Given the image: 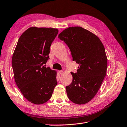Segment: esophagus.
<instances>
[{
	"mask_svg": "<svg viewBox=\"0 0 127 127\" xmlns=\"http://www.w3.org/2000/svg\"><path fill=\"white\" fill-rule=\"evenodd\" d=\"M59 73L60 75H63V71L60 70V71H59Z\"/></svg>",
	"mask_w": 127,
	"mask_h": 127,
	"instance_id": "obj_1",
	"label": "esophagus"
}]
</instances>
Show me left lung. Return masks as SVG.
<instances>
[{
  "label": "left lung",
  "instance_id": "obj_1",
  "mask_svg": "<svg viewBox=\"0 0 127 127\" xmlns=\"http://www.w3.org/2000/svg\"><path fill=\"white\" fill-rule=\"evenodd\" d=\"M68 45L72 60L79 64L72 81L66 87L68 98L84 104L97 94L106 74L107 59L104 47L95 34L80 26L69 27L58 36Z\"/></svg>",
  "mask_w": 127,
  "mask_h": 127
}]
</instances>
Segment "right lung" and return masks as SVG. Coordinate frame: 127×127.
I'll return each mask as SVG.
<instances>
[{"mask_svg": "<svg viewBox=\"0 0 127 127\" xmlns=\"http://www.w3.org/2000/svg\"><path fill=\"white\" fill-rule=\"evenodd\" d=\"M52 28L31 27L22 33L15 49L11 64L15 81L24 97L34 104L51 98L57 85V72L45 67L50 47L58 33Z\"/></svg>", "mask_w": 127, "mask_h": 127, "instance_id": "add662e5", "label": "right lung"}]
</instances>
